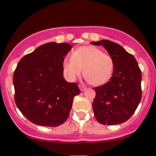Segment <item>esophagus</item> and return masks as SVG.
Listing matches in <instances>:
<instances>
[{"instance_id":"1","label":"esophagus","mask_w":156,"mask_h":156,"mask_svg":"<svg viewBox=\"0 0 156 156\" xmlns=\"http://www.w3.org/2000/svg\"><path fill=\"white\" fill-rule=\"evenodd\" d=\"M79 88L80 89V91H83L84 89H86V87L84 85H79Z\"/></svg>"}]
</instances>
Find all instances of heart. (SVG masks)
<instances>
[{
    "instance_id": "b5f03b06",
    "label": "heart",
    "mask_w": 156,
    "mask_h": 156,
    "mask_svg": "<svg viewBox=\"0 0 156 156\" xmlns=\"http://www.w3.org/2000/svg\"><path fill=\"white\" fill-rule=\"evenodd\" d=\"M114 61L108 53H103L94 46H83L72 53V56L65 57L62 68L64 76L73 80L82 73L86 80L92 85H102L112 78Z\"/></svg>"
}]
</instances>
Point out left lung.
<instances>
[{
	"instance_id": "obj_1",
	"label": "left lung",
	"mask_w": 156,
	"mask_h": 156,
	"mask_svg": "<svg viewBox=\"0 0 156 156\" xmlns=\"http://www.w3.org/2000/svg\"><path fill=\"white\" fill-rule=\"evenodd\" d=\"M91 44L103 45L114 64L111 79L94 88V117L103 125L121 124L130 119L141 101V69L133 55L119 44L107 39Z\"/></svg>"
}]
</instances>
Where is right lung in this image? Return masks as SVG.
<instances>
[{"instance_id":"right-lung-1","label":"right lung","mask_w":156,"mask_h":156,"mask_svg":"<svg viewBox=\"0 0 156 156\" xmlns=\"http://www.w3.org/2000/svg\"><path fill=\"white\" fill-rule=\"evenodd\" d=\"M72 47L48 42L21 58L13 76L15 101L31 122L56 127L67 120L73 98L80 93L76 83L63 76V61Z\"/></svg>"}]
</instances>
